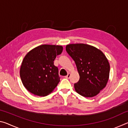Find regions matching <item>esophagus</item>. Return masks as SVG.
<instances>
[{
  "label": "esophagus",
  "mask_w": 128,
  "mask_h": 128,
  "mask_svg": "<svg viewBox=\"0 0 128 128\" xmlns=\"http://www.w3.org/2000/svg\"><path fill=\"white\" fill-rule=\"evenodd\" d=\"M70 75H71V73H68V74L66 76H65V78H69L70 77Z\"/></svg>",
  "instance_id": "esophagus-1"
}]
</instances>
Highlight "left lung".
I'll use <instances>...</instances> for the list:
<instances>
[{
  "label": "left lung",
  "instance_id": "obj_1",
  "mask_svg": "<svg viewBox=\"0 0 128 128\" xmlns=\"http://www.w3.org/2000/svg\"><path fill=\"white\" fill-rule=\"evenodd\" d=\"M66 51L75 62L80 80L74 89L82 96H96L104 88L109 79L110 66L100 50L84 43L69 44Z\"/></svg>",
  "mask_w": 128,
  "mask_h": 128
}]
</instances>
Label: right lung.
Instances as JSON below:
<instances>
[{
  "mask_svg": "<svg viewBox=\"0 0 128 128\" xmlns=\"http://www.w3.org/2000/svg\"><path fill=\"white\" fill-rule=\"evenodd\" d=\"M62 50L59 45L42 44L28 52L20 70L21 81L28 91L40 96L53 92L60 81L58 68L54 62Z\"/></svg>",
  "mask_w": 128,
  "mask_h": 128,
  "instance_id": "right-lung-1",
  "label": "right lung"
}]
</instances>
